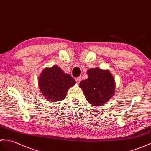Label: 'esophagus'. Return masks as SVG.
<instances>
[{
  "mask_svg": "<svg viewBox=\"0 0 151 151\" xmlns=\"http://www.w3.org/2000/svg\"><path fill=\"white\" fill-rule=\"evenodd\" d=\"M76 81L77 83H80V81H81V78H76Z\"/></svg>",
  "mask_w": 151,
  "mask_h": 151,
  "instance_id": "esophagus-1",
  "label": "esophagus"
}]
</instances>
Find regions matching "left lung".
I'll return each mask as SVG.
<instances>
[{"mask_svg": "<svg viewBox=\"0 0 151 151\" xmlns=\"http://www.w3.org/2000/svg\"><path fill=\"white\" fill-rule=\"evenodd\" d=\"M88 79L79 83L87 101L96 106L106 103L114 94L115 81L108 70L92 68L87 71Z\"/></svg>", "mask_w": 151, "mask_h": 151, "instance_id": "obj_1", "label": "left lung"}]
</instances>
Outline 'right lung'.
Segmentation results:
<instances>
[{"label":"right lung","mask_w":151,"mask_h":151,"mask_svg":"<svg viewBox=\"0 0 151 151\" xmlns=\"http://www.w3.org/2000/svg\"><path fill=\"white\" fill-rule=\"evenodd\" d=\"M38 83L42 95L52 102L64 99L68 88L76 83L71 76L65 73L60 67L56 65L43 70Z\"/></svg>","instance_id":"obj_1"}]
</instances>
